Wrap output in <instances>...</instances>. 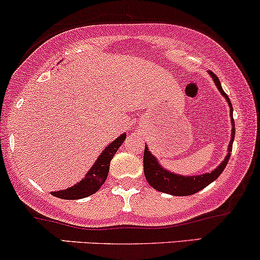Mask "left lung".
<instances>
[{
  "label": "left lung",
  "instance_id": "1",
  "mask_svg": "<svg viewBox=\"0 0 260 260\" xmlns=\"http://www.w3.org/2000/svg\"><path fill=\"white\" fill-rule=\"evenodd\" d=\"M209 75L212 77L215 84H216L217 89L220 91L221 94L226 98L227 104L230 106V116H231V124H232V131H231V140H230L229 145V152H227L226 157L220 165L217 166L214 171L209 172L205 174H198V176H180V174H176L173 172H169L168 169L163 168L159 165L158 159L153 156L152 153L148 151L147 145H145V153H144V172L145 177L147 179L148 184L152 186L156 190L162 191V193L176 195V197H186V195H191L198 193V191L203 190L205 186L211 184L214 180H216L218 176L223 172L224 167H226L227 162L230 159V152L232 151V144L235 140V120H233V108L231 104V101L227 97L226 93L223 92L222 87H221L220 80L214 72L209 71Z\"/></svg>",
  "mask_w": 260,
  "mask_h": 260
}]
</instances>
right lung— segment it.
Masks as SVG:
<instances>
[{
  "mask_svg": "<svg viewBox=\"0 0 260 260\" xmlns=\"http://www.w3.org/2000/svg\"><path fill=\"white\" fill-rule=\"evenodd\" d=\"M126 139V134H121L119 138H116L114 141L110 142L109 145L102 151L101 156L98 157L97 161L92 166L91 169L86 173V176L81 182L77 184L70 186V188L63 189V190L51 191L54 197L60 198V199L65 200H77L83 199V198L89 197V195L94 194L95 191L99 190L103 183L106 182L108 177V172H109L110 161L114 157L116 151L119 150L122 142Z\"/></svg>",
  "mask_w": 260,
  "mask_h": 260,
  "instance_id": "1",
  "label": "right lung"
}]
</instances>
